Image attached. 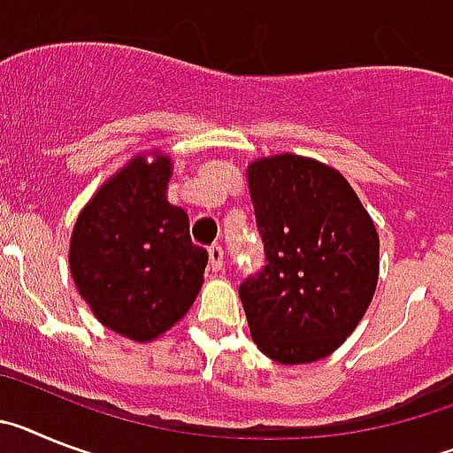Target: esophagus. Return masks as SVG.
I'll use <instances>...</instances> for the list:
<instances>
[{
	"label": "esophagus",
	"mask_w": 453,
	"mask_h": 453,
	"mask_svg": "<svg viewBox=\"0 0 453 453\" xmlns=\"http://www.w3.org/2000/svg\"><path fill=\"white\" fill-rule=\"evenodd\" d=\"M210 266L211 271H221L223 269V249L219 246V243H214V246H210Z\"/></svg>",
	"instance_id": "34e87169"
}]
</instances>
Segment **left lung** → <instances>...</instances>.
I'll return each mask as SVG.
<instances>
[{
	"mask_svg": "<svg viewBox=\"0 0 453 453\" xmlns=\"http://www.w3.org/2000/svg\"><path fill=\"white\" fill-rule=\"evenodd\" d=\"M265 269L239 298L250 335L280 365L330 356L367 312L379 282V234L351 184L298 155L249 168Z\"/></svg>",
	"mask_w": 453,
	"mask_h": 453,
	"instance_id": "left-lung-1",
	"label": "left lung"
}]
</instances>
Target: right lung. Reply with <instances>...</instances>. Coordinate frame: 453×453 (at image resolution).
Wrapping results in <instances>:
<instances>
[{
  "instance_id": "right-lung-1",
  "label": "right lung",
  "mask_w": 453,
  "mask_h": 453,
  "mask_svg": "<svg viewBox=\"0 0 453 453\" xmlns=\"http://www.w3.org/2000/svg\"><path fill=\"white\" fill-rule=\"evenodd\" d=\"M168 157H143L96 194L74 223L70 271L100 324L150 342L196 301L207 250L191 243L188 216L166 200Z\"/></svg>"
}]
</instances>
